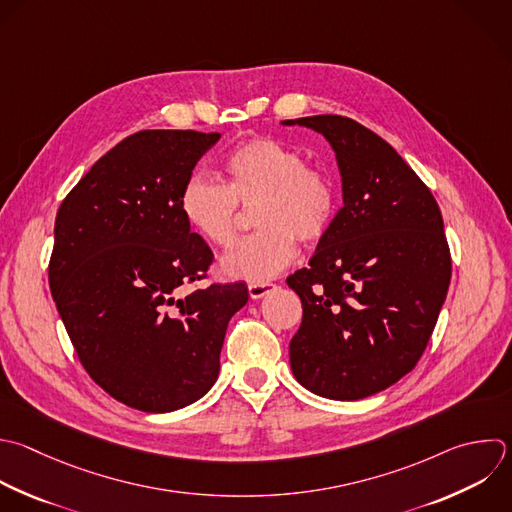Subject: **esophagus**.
I'll return each instance as SVG.
<instances>
[{"label":"esophagus","instance_id":"esophagus-1","mask_svg":"<svg viewBox=\"0 0 512 512\" xmlns=\"http://www.w3.org/2000/svg\"><path fill=\"white\" fill-rule=\"evenodd\" d=\"M274 288H276V286H274L272 282L250 284V286H248V294H250V298H252V300H260V298H264L266 294H270Z\"/></svg>","mask_w":512,"mask_h":512}]
</instances>
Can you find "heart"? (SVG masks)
<instances>
[{"label":"heart","instance_id":"b5f03b06","mask_svg":"<svg viewBox=\"0 0 512 512\" xmlns=\"http://www.w3.org/2000/svg\"><path fill=\"white\" fill-rule=\"evenodd\" d=\"M224 186L192 176L180 192V212L190 230L212 246L236 238V204L254 208V236L220 260V274L262 284L296 258V242L316 244L336 216L330 178L306 166L294 148L256 138L234 148L222 166Z\"/></svg>","mask_w":512,"mask_h":512}]
</instances>
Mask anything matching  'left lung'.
I'll return each mask as SVG.
<instances>
[{"instance_id":"left-lung-1","label":"left lung","mask_w":512,"mask_h":512,"mask_svg":"<svg viewBox=\"0 0 512 512\" xmlns=\"http://www.w3.org/2000/svg\"><path fill=\"white\" fill-rule=\"evenodd\" d=\"M330 144L342 208L308 268L286 282L302 300L290 366L330 400L372 396L422 356L450 284V252L436 200L380 136L344 116H310Z\"/></svg>"}]
</instances>
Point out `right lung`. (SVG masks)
I'll list each match as a JSON object with an SVG mask.
<instances>
[{
  "mask_svg": "<svg viewBox=\"0 0 512 512\" xmlns=\"http://www.w3.org/2000/svg\"><path fill=\"white\" fill-rule=\"evenodd\" d=\"M220 134L146 130L102 156L62 202L50 260L60 318L88 374L116 400L172 412L218 378L244 284L180 296L212 262L180 192Z\"/></svg>",
  "mask_w": 512,
  "mask_h": 512,
  "instance_id": "obj_1",
  "label": "right lung"
}]
</instances>
